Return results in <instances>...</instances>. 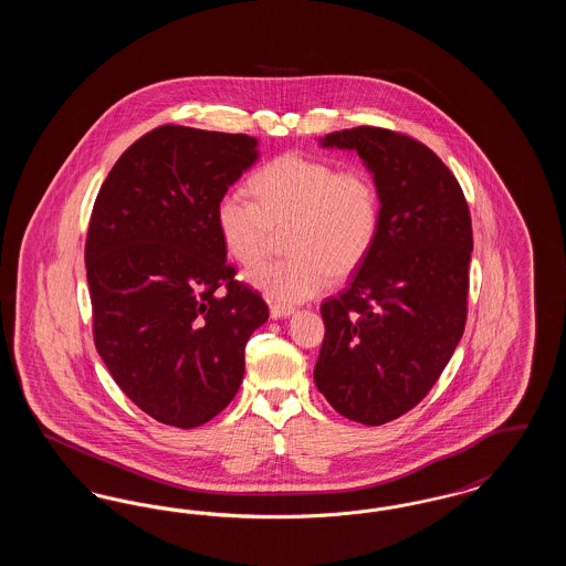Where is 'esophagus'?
<instances>
[{"label":"esophagus","mask_w":566,"mask_h":566,"mask_svg":"<svg viewBox=\"0 0 566 566\" xmlns=\"http://www.w3.org/2000/svg\"><path fill=\"white\" fill-rule=\"evenodd\" d=\"M271 318H286L291 314H295V307L293 305H284V303H277L273 301L270 305Z\"/></svg>","instance_id":"34e87169"}]
</instances>
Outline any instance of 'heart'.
Instances as JSON below:
<instances>
[{"instance_id": "obj_1", "label": "heart", "mask_w": 566, "mask_h": 566, "mask_svg": "<svg viewBox=\"0 0 566 566\" xmlns=\"http://www.w3.org/2000/svg\"><path fill=\"white\" fill-rule=\"evenodd\" d=\"M250 197L227 192L216 206V227L227 252L242 265H259L286 231V259L265 263L250 282L277 303L323 293L333 275L346 277L369 256L381 224V199L363 167L337 169L298 153L265 163L248 182Z\"/></svg>"}]
</instances>
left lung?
Wrapping results in <instances>:
<instances>
[{"mask_svg":"<svg viewBox=\"0 0 566 566\" xmlns=\"http://www.w3.org/2000/svg\"><path fill=\"white\" fill-rule=\"evenodd\" d=\"M323 144L374 171L381 224L350 286L321 305L314 381L335 411L379 427L429 395L464 333L471 214L457 176L409 135L354 127Z\"/></svg>","mask_w":566,"mask_h":566,"instance_id":"left-lung-1","label":"left lung"}]
</instances>
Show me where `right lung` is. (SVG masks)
I'll return each mask as SVG.
<instances>
[{"mask_svg":"<svg viewBox=\"0 0 566 566\" xmlns=\"http://www.w3.org/2000/svg\"><path fill=\"white\" fill-rule=\"evenodd\" d=\"M256 161L245 134L161 125L120 155L97 192L86 245L93 342L142 411L195 429L233 401L250 335L270 318L235 280L216 206Z\"/></svg>","mask_w":566,"mask_h":566,"instance_id":"1","label":"right lung"}]
</instances>
